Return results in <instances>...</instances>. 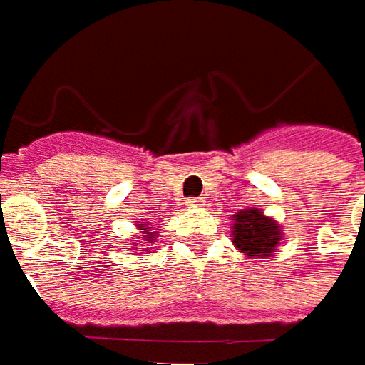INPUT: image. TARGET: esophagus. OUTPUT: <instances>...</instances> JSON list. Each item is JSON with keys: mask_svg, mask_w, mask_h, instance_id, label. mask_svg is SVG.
Returning <instances> with one entry per match:
<instances>
[{"mask_svg": "<svg viewBox=\"0 0 365 365\" xmlns=\"http://www.w3.org/2000/svg\"><path fill=\"white\" fill-rule=\"evenodd\" d=\"M202 202H205V200L200 199V197H190V199L187 200V205H188V207H200V205H202Z\"/></svg>", "mask_w": 365, "mask_h": 365, "instance_id": "1", "label": "esophagus"}]
</instances>
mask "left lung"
I'll use <instances>...</instances> for the list:
<instances>
[{"mask_svg": "<svg viewBox=\"0 0 365 365\" xmlns=\"http://www.w3.org/2000/svg\"><path fill=\"white\" fill-rule=\"evenodd\" d=\"M231 221L235 247L249 259L271 257L283 239L279 222L265 217L259 209H243Z\"/></svg>", "mask_w": 365, "mask_h": 365, "instance_id": "obj_1", "label": "left lung"}]
</instances>
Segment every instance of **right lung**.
<instances>
[{
  "mask_svg": "<svg viewBox=\"0 0 365 365\" xmlns=\"http://www.w3.org/2000/svg\"><path fill=\"white\" fill-rule=\"evenodd\" d=\"M138 229H140V233H143V237H138V241H143V243H156V231H154V227L153 225H138ZM138 241L134 243V247L138 245ZM153 249V247H150ZM150 249H148V253H150Z\"/></svg>",
  "mask_w": 365,
  "mask_h": 365,
  "instance_id": "right-lung-1",
  "label": "right lung"
}]
</instances>
